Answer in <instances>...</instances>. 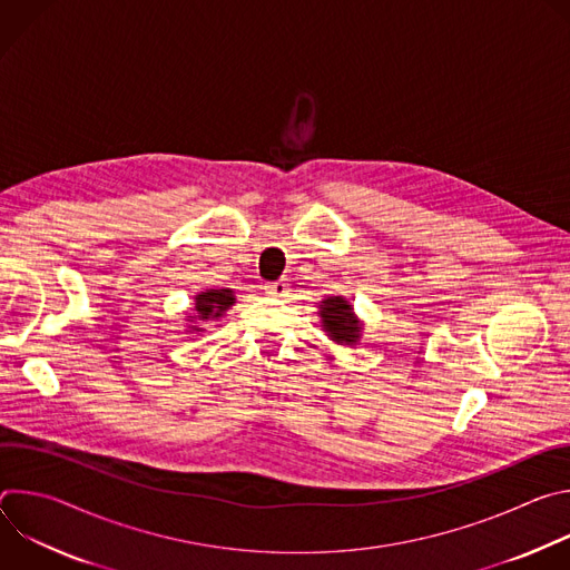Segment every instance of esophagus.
Here are the masks:
<instances>
[{
	"label": "esophagus",
	"mask_w": 570,
	"mask_h": 570,
	"mask_svg": "<svg viewBox=\"0 0 570 570\" xmlns=\"http://www.w3.org/2000/svg\"><path fill=\"white\" fill-rule=\"evenodd\" d=\"M288 291H291V286H288V282H286V279H279V282H271V284H266V293H268V295H275V297H286V295H288Z\"/></svg>",
	"instance_id": "1"
}]
</instances>
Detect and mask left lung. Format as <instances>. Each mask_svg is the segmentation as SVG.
I'll return each instance as SVG.
<instances>
[{
  "mask_svg": "<svg viewBox=\"0 0 570 570\" xmlns=\"http://www.w3.org/2000/svg\"><path fill=\"white\" fill-rule=\"evenodd\" d=\"M320 327L334 345H358L363 336V320L354 313V304L343 295H330L317 304Z\"/></svg>",
  "mask_w": 570,
  "mask_h": 570,
  "instance_id": "obj_1",
  "label": "left lung"
}]
</instances>
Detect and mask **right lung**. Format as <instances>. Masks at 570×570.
Segmentation results:
<instances>
[{
  "label": "right lung",
  "mask_w": 570,
  "mask_h": 570,
  "mask_svg": "<svg viewBox=\"0 0 570 570\" xmlns=\"http://www.w3.org/2000/svg\"><path fill=\"white\" fill-rule=\"evenodd\" d=\"M236 302V295L232 288H207L200 291L194 297V306L191 311L185 315L187 320V330L189 334H198L205 332V327L209 322H216L218 317H223V313L227 308H232Z\"/></svg>",
  "instance_id": "1"
}]
</instances>
